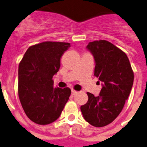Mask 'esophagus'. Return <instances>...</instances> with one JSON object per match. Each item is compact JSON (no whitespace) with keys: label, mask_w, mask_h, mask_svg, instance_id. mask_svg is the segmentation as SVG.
<instances>
[{"label":"esophagus","mask_w":147,"mask_h":147,"mask_svg":"<svg viewBox=\"0 0 147 147\" xmlns=\"http://www.w3.org/2000/svg\"><path fill=\"white\" fill-rule=\"evenodd\" d=\"M78 93H79V92L76 91V90H72V91H71V93H72L73 96H75V95L77 94Z\"/></svg>","instance_id":"1"}]
</instances>
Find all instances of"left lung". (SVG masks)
Listing matches in <instances>:
<instances>
[{
  "label": "left lung",
  "instance_id": "8db88e82",
  "mask_svg": "<svg viewBox=\"0 0 147 147\" xmlns=\"http://www.w3.org/2000/svg\"><path fill=\"white\" fill-rule=\"evenodd\" d=\"M87 49L94 57V76L102 82V88L98 96L87 93L88 101L81 106V111L90 124L105 127L121 112L132 90L134 74L127 54L107 40L89 42Z\"/></svg>",
  "mask_w": 147,
  "mask_h": 147
}]
</instances>
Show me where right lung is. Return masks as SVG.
Masks as SVG:
<instances>
[{
    "instance_id": "add662e5",
    "label": "right lung",
    "mask_w": 147,
    "mask_h": 147,
    "mask_svg": "<svg viewBox=\"0 0 147 147\" xmlns=\"http://www.w3.org/2000/svg\"><path fill=\"white\" fill-rule=\"evenodd\" d=\"M69 42H43L30 46L18 68V96L28 119L40 125L59 117L71 96L70 88H54L52 78L60 67Z\"/></svg>"
}]
</instances>
